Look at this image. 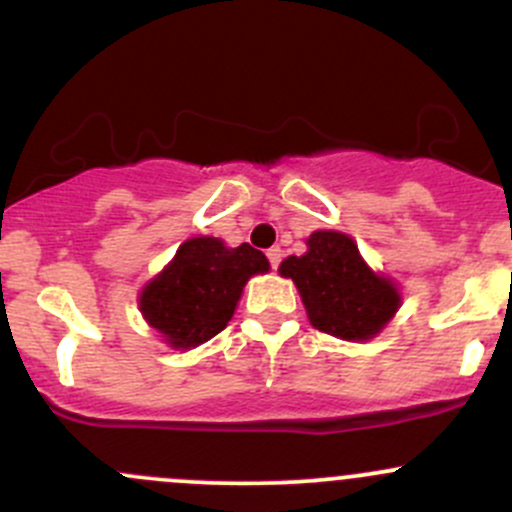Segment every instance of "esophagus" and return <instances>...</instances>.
<instances>
[{"mask_svg":"<svg viewBox=\"0 0 512 512\" xmlns=\"http://www.w3.org/2000/svg\"><path fill=\"white\" fill-rule=\"evenodd\" d=\"M268 261H271V268H278L280 266V258H283V251L278 249V246H273V249L266 251Z\"/></svg>","mask_w":512,"mask_h":512,"instance_id":"34e87169","label":"esophagus"}]
</instances>
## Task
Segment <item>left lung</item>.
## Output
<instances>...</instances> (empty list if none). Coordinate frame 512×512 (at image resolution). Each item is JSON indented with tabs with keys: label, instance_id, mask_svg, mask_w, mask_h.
<instances>
[{
	"label": "left lung",
	"instance_id": "1",
	"mask_svg": "<svg viewBox=\"0 0 512 512\" xmlns=\"http://www.w3.org/2000/svg\"><path fill=\"white\" fill-rule=\"evenodd\" d=\"M280 276L298 285L312 327L346 342L371 339L400 305L398 290L376 276L342 232H315L305 256H288Z\"/></svg>",
	"mask_w": 512,
	"mask_h": 512
}]
</instances>
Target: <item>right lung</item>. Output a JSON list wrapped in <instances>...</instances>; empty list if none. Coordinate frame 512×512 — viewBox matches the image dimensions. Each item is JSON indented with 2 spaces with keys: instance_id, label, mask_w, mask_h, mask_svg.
Listing matches in <instances>:
<instances>
[{
  "instance_id": "1",
  "label": "right lung",
  "mask_w": 512,
  "mask_h": 512,
  "mask_svg": "<svg viewBox=\"0 0 512 512\" xmlns=\"http://www.w3.org/2000/svg\"><path fill=\"white\" fill-rule=\"evenodd\" d=\"M268 261L254 246L227 249L219 239L185 241L173 263L141 293V312L173 346H197L232 320L246 280L266 273Z\"/></svg>"
}]
</instances>
